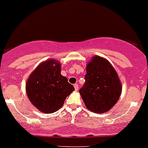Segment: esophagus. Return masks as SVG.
Here are the masks:
<instances>
[{
	"mask_svg": "<svg viewBox=\"0 0 148 148\" xmlns=\"http://www.w3.org/2000/svg\"><path fill=\"white\" fill-rule=\"evenodd\" d=\"M74 88H75V91L78 90V84H74Z\"/></svg>",
	"mask_w": 148,
	"mask_h": 148,
	"instance_id": "1",
	"label": "esophagus"
}]
</instances>
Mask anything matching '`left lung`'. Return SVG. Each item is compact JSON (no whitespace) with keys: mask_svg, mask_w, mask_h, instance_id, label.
<instances>
[{"mask_svg":"<svg viewBox=\"0 0 148 148\" xmlns=\"http://www.w3.org/2000/svg\"><path fill=\"white\" fill-rule=\"evenodd\" d=\"M84 78L79 92L86 108L97 114L110 110L122 92L121 83L112 64L103 58L94 56L86 66Z\"/></svg>","mask_w":148,"mask_h":148,"instance_id":"8db88e82","label":"left lung"}]
</instances>
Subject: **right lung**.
<instances>
[{"mask_svg": "<svg viewBox=\"0 0 148 148\" xmlns=\"http://www.w3.org/2000/svg\"><path fill=\"white\" fill-rule=\"evenodd\" d=\"M75 88L61 75V64L53 59L40 64L31 74L26 84L30 101L44 113L51 114L63 106Z\"/></svg>", "mask_w": 148, "mask_h": 148, "instance_id": "add662e5", "label": "right lung"}]
</instances>
